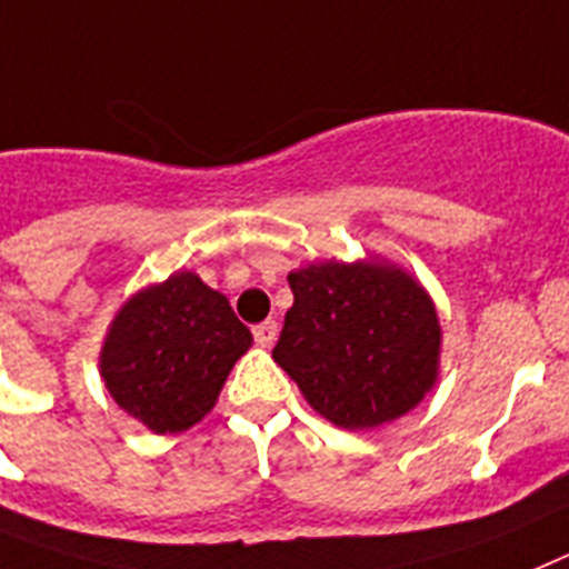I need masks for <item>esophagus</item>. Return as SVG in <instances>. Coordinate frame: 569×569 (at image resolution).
<instances>
[{"instance_id":"obj_1","label":"esophagus","mask_w":569,"mask_h":569,"mask_svg":"<svg viewBox=\"0 0 569 569\" xmlns=\"http://www.w3.org/2000/svg\"><path fill=\"white\" fill-rule=\"evenodd\" d=\"M251 332H254V340H257V346H263V349H269L271 343H274V340H278V323H274V320H263V323H257L254 329H251Z\"/></svg>"}]
</instances>
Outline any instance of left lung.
I'll return each mask as SVG.
<instances>
[{
    "mask_svg": "<svg viewBox=\"0 0 569 569\" xmlns=\"http://www.w3.org/2000/svg\"><path fill=\"white\" fill-rule=\"evenodd\" d=\"M295 303L271 358L306 403L340 429L407 415L441 369V320L429 291L398 263L320 260L289 274Z\"/></svg>",
    "mask_w": 569,
    "mask_h": 569,
    "instance_id": "1",
    "label": "left lung"
}]
</instances>
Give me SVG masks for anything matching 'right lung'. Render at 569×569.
Instances as JSON below:
<instances>
[{
  "mask_svg": "<svg viewBox=\"0 0 569 569\" xmlns=\"http://www.w3.org/2000/svg\"><path fill=\"white\" fill-rule=\"evenodd\" d=\"M251 332L229 298L194 271L142 286L113 315L100 375L113 403L154 435H177L214 409Z\"/></svg>",
  "mask_w": 569,
  "mask_h": 569,
  "instance_id": "add662e5",
  "label": "right lung"
}]
</instances>
